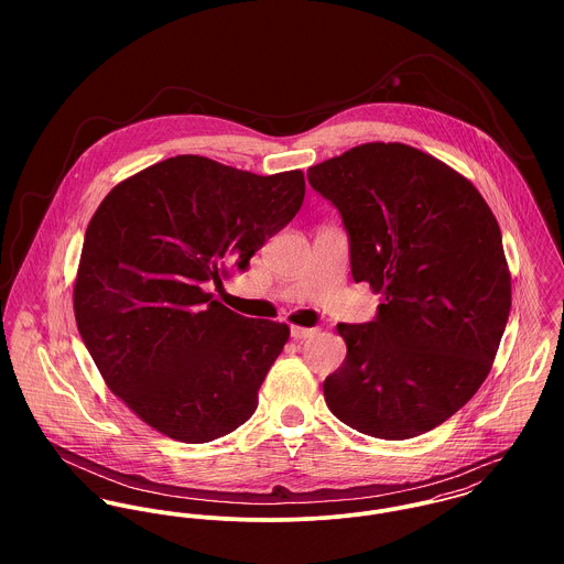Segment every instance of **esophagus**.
<instances>
[{
    "instance_id": "34e87169",
    "label": "esophagus",
    "mask_w": 564,
    "mask_h": 564,
    "mask_svg": "<svg viewBox=\"0 0 564 564\" xmlns=\"http://www.w3.org/2000/svg\"><path fill=\"white\" fill-rule=\"evenodd\" d=\"M317 329L313 327H300V325H291V338L295 340H302V338H311Z\"/></svg>"
}]
</instances>
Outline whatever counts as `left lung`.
Returning a JSON list of instances; mask_svg holds the SVG:
<instances>
[{
	"label": "left lung",
	"instance_id": "1",
	"mask_svg": "<svg viewBox=\"0 0 564 564\" xmlns=\"http://www.w3.org/2000/svg\"><path fill=\"white\" fill-rule=\"evenodd\" d=\"M340 215L354 282L380 293L369 323H338L347 356L323 382L345 425L419 436L482 387L510 315L497 219L476 186L402 143H367L308 169Z\"/></svg>",
	"mask_w": 564,
	"mask_h": 564
}]
</instances>
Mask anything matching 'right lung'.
<instances>
[{
    "instance_id": "add662e5",
    "label": "right lung",
    "mask_w": 564,
    "mask_h": 564,
    "mask_svg": "<svg viewBox=\"0 0 564 564\" xmlns=\"http://www.w3.org/2000/svg\"><path fill=\"white\" fill-rule=\"evenodd\" d=\"M302 171L256 175L175 156L117 184L93 215L74 289L82 340L148 425L208 443L242 425L289 340L208 293L302 208Z\"/></svg>"
}]
</instances>
